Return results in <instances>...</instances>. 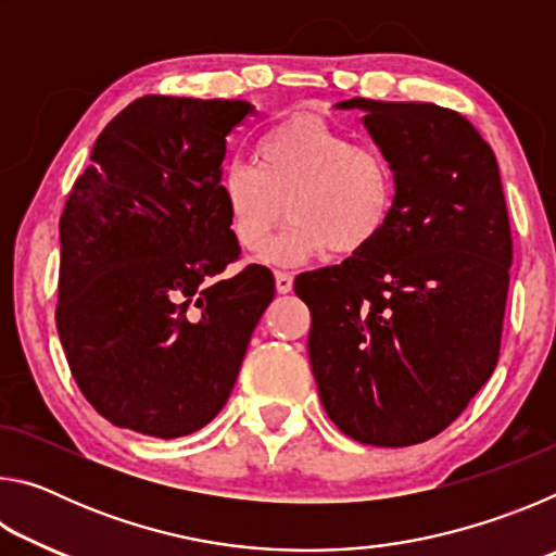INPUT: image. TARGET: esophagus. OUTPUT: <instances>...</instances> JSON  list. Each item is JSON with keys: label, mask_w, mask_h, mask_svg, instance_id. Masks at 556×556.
Here are the masks:
<instances>
[{"label": "esophagus", "mask_w": 556, "mask_h": 556, "mask_svg": "<svg viewBox=\"0 0 556 556\" xmlns=\"http://www.w3.org/2000/svg\"><path fill=\"white\" fill-rule=\"evenodd\" d=\"M275 281H277L279 294H289L291 287H294V277H291L289 271H275Z\"/></svg>", "instance_id": "1"}]
</instances>
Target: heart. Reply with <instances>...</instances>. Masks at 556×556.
<instances>
[{
    "mask_svg": "<svg viewBox=\"0 0 556 556\" xmlns=\"http://www.w3.org/2000/svg\"><path fill=\"white\" fill-rule=\"evenodd\" d=\"M218 188L235 240L248 252L267 248L289 205L291 225L265 255L277 265H301L326 250H368L397 199L394 166L382 149L353 142L312 112L271 127L257 144V166L240 159L225 164Z\"/></svg>",
    "mask_w": 556,
    "mask_h": 556,
    "instance_id": "1",
    "label": "heart"
}]
</instances>
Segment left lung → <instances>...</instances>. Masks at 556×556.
Returning <instances> with one entry per match:
<instances>
[{"label": "left lung", "instance_id": "1", "mask_svg": "<svg viewBox=\"0 0 556 556\" xmlns=\"http://www.w3.org/2000/svg\"><path fill=\"white\" fill-rule=\"evenodd\" d=\"M394 166L388 228L341 265L294 281L312 312L308 357L333 425L361 444L444 431L491 378L513 235L491 144L454 110L353 98Z\"/></svg>", "mask_w": 556, "mask_h": 556}]
</instances>
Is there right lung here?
Instances as JSON below:
<instances>
[{
	"label": "right lung",
	"instance_id": "add662e5",
	"mask_svg": "<svg viewBox=\"0 0 556 556\" xmlns=\"http://www.w3.org/2000/svg\"><path fill=\"white\" fill-rule=\"evenodd\" d=\"M242 100L144 96L102 129L61 215L55 326L110 425L176 439L228 402L275 277L240 260L218 178Z\"/></svg>",
	"mask_w": 556,
	"mask_h": 556
}]
</instances>
